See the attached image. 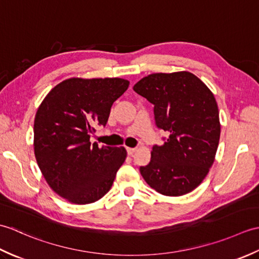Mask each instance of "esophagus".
<instances>
[{"label": "esophagus", "instance_id": "34e87169", "mask_svg": "<svg viewBox=\"0 0 259 259\" xmlns=\"http://www.w3.org/2000/svg\"><path fill=\"white\" fill-rule=\"evenodd\" d=\"M136 151H137V148H126V152H128L129 156H133Z\"/></svg>", "mask_w": 259, "mask_h": 259}]
</instances>
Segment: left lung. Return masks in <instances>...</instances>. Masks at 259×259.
Segmentation results:
<instances>
[{"mask_svg": "<svg viewBox=\"0 0 259 259\" xmlns=\"http://www.w3.org/2000/svg\"><path fill=\"white\" fill-rule=\"evenodd\" d=\"M134 90L153 104L158 129L169 135L153 145L150 162L139 168L151 188L164 196H183L205 179L221 137L216 99L195 74L187 71L153 73Z\"/></svg>", "mask_w": 259, "mask_h": 259, "instance_id": "left-lung-1", "label": "left lung"}]
</instances>
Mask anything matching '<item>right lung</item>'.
<instances>
[{
  "mask_svg": "<svg viewBox=\"0 0 259 259\" xmlns=\"http://www.w3.org/2000/svg\"><path fill=\"white\" fill-rule=\"evenodd\" d=\"M129 81L119 78L64 80L49 92L34 120V152L47 183L79 205L100 199L111 188L126 151L91 145L97 125H106L113 102Z\"/></svg>",
  "mask_w": 259,
  "mask_h": 259,
  "instance_id": "add662e5",
  "label": "right lung"
}]
</instances>
